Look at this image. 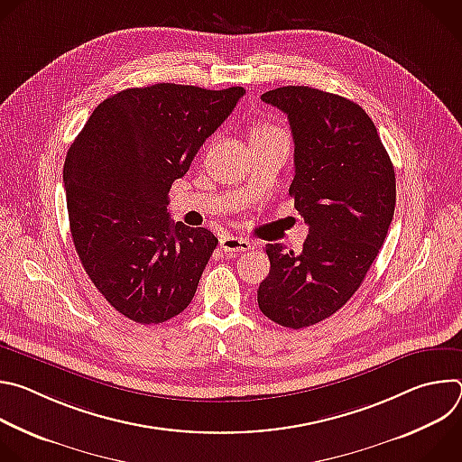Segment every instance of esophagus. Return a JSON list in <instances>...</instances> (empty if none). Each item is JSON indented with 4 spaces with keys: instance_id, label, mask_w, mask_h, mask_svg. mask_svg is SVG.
<instances>
[{
    "instance_id": "34e87169",
    "label": "esophagus",
    "mask_w": 462,
    "mask_h": 462,
    "mask_svg": "<svg viewBox=\"0 0 462 462\" xmlns=\"http://www.w3.org/2000/svg\"><path fill=\"white\" fill-rule=\"evenodd\" d=\"M219 245L225 252H246L252 248V243L248 239L237 237V236H225L221 237Z\"/></svg>"
}]
</instances>
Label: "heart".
<instances>
[{
  "mask_svg": "<svg viewBox=\"0 0 462 462\" xmlns=\"http://www.w3.org/2000/svg\"><path fill=\"white\" fill-rule=\"evenodd\" d=\"M273 131H280V129L274 127V125L269 124V122H263V124H257V125L252 129V137H254V135H263V134H273Z\"/></svg>",
  "mask_w": 462,
  "mask_h": 462,
  "instance_id": "b5f03b06",
  "label": "heart"
}]
</instances>
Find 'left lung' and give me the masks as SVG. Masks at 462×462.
<instances>
[{"label": "left lung", "mask_w": 462, "mask_h": 462, "mask_svg": "<svg viewBox=\"0 0 462 462\" xmlns=\"http://www.w3.org/2000/svg\"><path fill=\"white\" fill-rule=\"evenodd\" d=\"M261 100L289 116L296 168L289 193L309 236L298 254L265 246L271 273L257 305L273 321L303 328L333 316L362 285L394 214V168L358 104L307 86Z\"/></svg>", "instance_id": "left-lung-1"}]
</instances>
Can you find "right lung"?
<instances>
[{"label":"right lung","instance_id":"1","mask_svg":"<svg viewBox=\"0 0 462 462\" xmlns=\"http://www.w3.org/2000/svg\"><path fill=\"white\" fill-rule=\"evenodd\" d=\"M243 95L179 84L124 89L97 106L71 144L63 186L73 243L125 318L162 323L193 300L217 237L171 223L168 191Z\"/></svg>","mask_w":462,"mask_h":462}]
</instances>
